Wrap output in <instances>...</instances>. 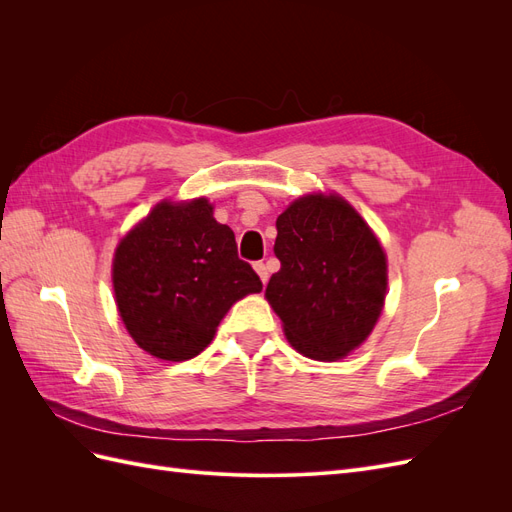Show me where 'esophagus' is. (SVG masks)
Returning <instances> with one entry per match:
<instances>
[{"label": "esophagus", "instance_id": "34e87169", "mask_svg": "<svg viewBox=\"0 0 512 512\" xmlns=\"http://www.w3.org/2000/svg\"><path fill=\"white\" fill-rule=\"evenodd\" d=\"M254 271L258 273L262 284H267V280H269V269H267L265 262H254Z\"/></svg>", "mask_w": 512, "mask_h": 512}]
</instances>
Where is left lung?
I'll return each instance as SVG.
<instances>
[{
    "mask_svg": "<svg viewBox=\"0 0 512 512\" xmlns=\"http://www.w3.org/2000/svg\"><path fill=\"white\" fill-rule=\"evenodd\" d=\"M265 299L290 346L314 361H339L374 331L384 309L389 265L376 232L344 196L309 192L277 218Z\"/></svg>",
    "mask_w": 512,
    "mask_h": 512,
    "instance_id": "1",
    "label": "left lung"
}]
</instances>
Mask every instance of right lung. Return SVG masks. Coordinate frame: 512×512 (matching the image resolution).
Returning a JSON list of instances; mask_svg holds the SVG:
<instances>
[{
    "label": "right lung",
    "instance_id": "right-lung-1",
    "mask_svg": "<svg viewBox=\"0 0 512 512\" xmlns=\"http://www.w3.org/2000/svg\"><path fill=\"white\" fill-rule=\"evenodd\" d=\"M111 277L123 327L162 361L203 352L228 309L262 290L205 196L160 200L117 243Z\"/></svg>",
    "mask_w": 512,
    "mask_h": 512
}]
</instances>
